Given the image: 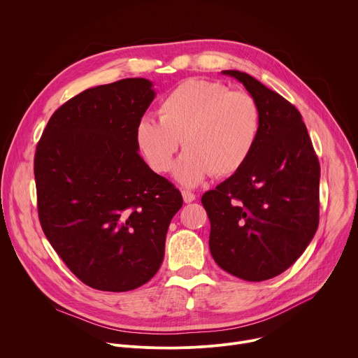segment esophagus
Returning <instances> with one entry per match:
<instances>
[{
  "label": "esophagus",
  "instance_id": "esophagus-1",
  "mask_svg": "<svg viewBox=\"0 0 358 358\" xmlns=\"http://www.w3.org/2000/svg\"><path fill=\"white\" fill-rule=\"evenodd\" d=\"M181 194H182V199H184V202H192V201H195V194H192L191 191H188V189H182L181 191Z\"/></svg>",
  "mask_w": 358,
  "mask_h": 358
}]
</instances>
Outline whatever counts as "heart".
<instances>
[{"mask_svg":"<svg viewBox=\"0 0 358 358\" xmlns=\"http://www.w3.org/2000/svg\"><path fill=\"white\" fill-rule=\"evenodd\" d=\"M160 120L144 116L136 126L140 155L156 173H167L181 144L174 177L195 187L211 173L232 176L249 160L262 129V110L252 94L218 82L189 79L159 106Z\"/></svg>","mask_w":358,"mask_h":358,"instance_id":"heart-1","label":"heart"}]
</instances>
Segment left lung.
I'll use <instances>...</instances> for the list:
<instances>
[{"label": "left lung", "instance_id": "obj_1", "mask_svg": "<svg viewBox=\"0 0 358 358\" xmlns=\"http://www.w3.org/2000/svg\"><path fill=\"white\" fill-rule=\"evenodd\" d=\"M262 110V129L245 166L202 195L210 250L225 272L249 282L290 268L319 227L320 164L301 115L279 93L239 71Z\"/></svg>", "mask_w": 358, "mask_h": 358}]
</instances>
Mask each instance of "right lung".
Returning a JSON list of instances; mask_svg holds the SVG:
<instances>
[{
	"label": "right lung",
	"mask_w": 358,
	"mask_h": 358,
	"mask_svg": "<svg viewBox=\"0 0 358 358\" xmlns=\"http://www.w3.org/2000/svg\"><path fill=\"white\" fill-rule=\"evenodd\" d=\"M156 97L130 78L86 89L49 119L36 145L38 215L49 243L85 285L127 292L164 258L180 191L138 155L136 126Z\"/></svg>",
	"instance_id": "obj_1"
}]
</instances>
